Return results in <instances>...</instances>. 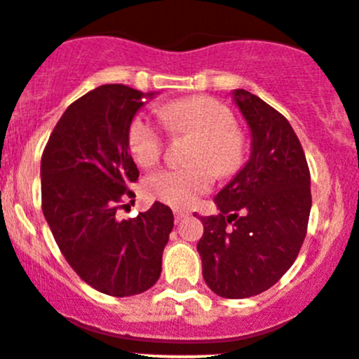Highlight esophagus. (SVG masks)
Masks as SVG:
<instances>
[{"label": "esophagus", "instance_id": "esophagus-1", "mask_svg": "<svg viewBox=\"0 0 359 359\" xmlns=\"http://www.w3.org/2000/svg\"><path fill=\"white\" fill-rule=\"evenodd\" d=\"M184 217H188L187 210H180V209L175 210V219H176V223H180V221H183Z\"/></svg>", "mask_w": 359, "mask_h": 359}]
</instances>
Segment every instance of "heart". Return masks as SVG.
<instances>
[{"mask_svg":"<svg viewBox=\"0 0 359 359\" xmlns=\"http://www.w3.org/2000/svg\"><path fill=\"white\" fill-rule=\"evenodd\" d=\"M161 116L176 131L198 135L187 165H169L152 172L145 181L149 197L164 204L188 209L210 190L216 175L231 176L245 157L243 136L235 128V117L224 103L210 97H190L168 103ZM128 147L143 168L157 164L164 150V131L145 114L128 126Z\"/></svg>","mask_w":359,"mask_h":359,"instance_id":"1","label":"heart"}]
</instances>
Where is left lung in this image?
<instances>
[{
    "label": "left lung",
    "instance_id": "1",
    "mask_svg": "<svg viewBox=\"0 0 359 359\" xmlns=\"http://www.w3.org/2000/svg\"><path fill=\"white\" fill-rule=\"evenodd\" d=\"M233 98L252 135L250 158L201 217L197 250L214 294L252 297L275 285L294 264L311 210V176L301 142L278 110L245 90Z\"/></svg>",
    "mask_w": 359,
    "mask_h": 359
}]
</instances>
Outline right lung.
I'll return each instance as SVG.
<instances>
[{
    "instance_id": "obj_1",
    "label": "right lung",
    "mask_w": 359,
    "mask_h": 359,
    "mask_svg": "<svg viewBox=\"0 0 359 359\" xmlns=\"http://www.w3.org/2000/svg\"><path fill=\"white\" fill-rule=\"evenodd\" d=\"M143 97L154 93L124 84L90 91L69 105L41 157V207L58 249L88 285L114 297L155 285L175 226L161 202L131 219L117 214L140 176L128 126Z\"/></svg>"
}]
</instances>
